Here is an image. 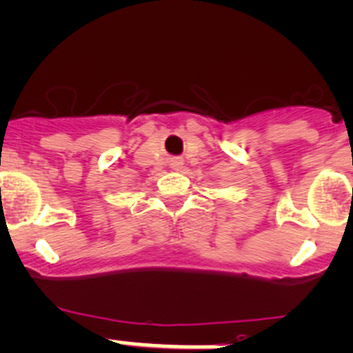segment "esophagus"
Wrapping results in <instances>:
<instances>
[{"instance_id": "esophagus-1", "label": "esophagus", "mask_w": 353, "mask_h": 353, "mask_svg": "<svg viewBox=\"0 0 353 353\" xmlns=\"http://www.w3.org/2000/svg\"><path fill=\"white\" fill-rule=\"evenodd\" d=\"M181 165H183V161H181V159H178V158H175L172 161V168L175 170V172H178V170H181Z\"/></svg>"}]
</instances>
